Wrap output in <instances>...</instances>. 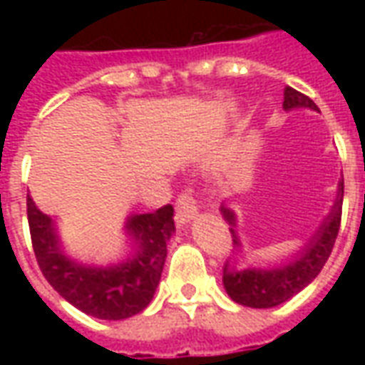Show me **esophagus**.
Returning <instances> with one entry per match:
<instances>
[{
    "mask_svg": "<svg viewBox=\"0 0 365 365\" xmlns=\"http://www.w3.org/2000/svg\"><path fill=\"white\" fill-rule=\"evenodd\" d=\"M195 215H197V203L191 195V191H182L178 195V201H175V222L178 225H187Z\"/></svg>",
    "mask_w": 365,
    "mask_h": 365,
    "instance_id": "esophagus-1",
    "label": "esophagus"
}]
</instances>
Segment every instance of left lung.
Returning <instances> with one entry per match:
<instances>
[{
	"label": "left lung",
	"instance_id": "obj_1",
	"mask_svg": "<svg viewBox=\"0 0 365 365\" xmlns=\"http://www.w3.org/2000/svg\"><path fill=\"white\" fill-rule=\"evenodd\" d=\"M295 107H309L317 111V105L311 97L303 96L293 88H285L283 91V109L289 111ZM342 197H344V180L338 182V195L334 205L330 209L329 217L321 222L319 230L307 240L303 248L291 260L275 268H229V264L222 269V285L232 301L238 305L252 307V309H269L285 303L287 299L297 295L305 289L317 275L321 274L324 262L329 260L332 246L336 242L340 217H342ZM225 221L230 225L232 245L240 246L237 237V215L227 207H221Z\"/></svg>",
	"mask_w": 365,
	"mask_h": 365
}]
</instances>
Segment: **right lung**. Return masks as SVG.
I'll return each instance as SVG.
<instances>
[{
  "mask_svg": "<svg viewBox=\"0 0 365 365\" xmlns=\"http://www.w3.org/2000/svg\"><path fill=\"white\" fill-rule=\"evenodd\" d=\"M27 219L38 268L68 303L103 321H123L144 311L154 297L174 235V207L127 219L133 254L115 266H83L68 258L54 222L27 195Z\"/></svg>",
  "mask_w": 365,
  "mask_h": 365,
  "instance_id": "right-lung-1",
  "label": "right lung"
}]
</instances>
